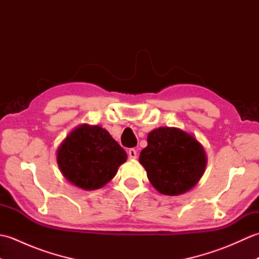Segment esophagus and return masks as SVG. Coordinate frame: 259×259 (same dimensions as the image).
<instances>
[{
	"label": "esophagus",
	"instance_id": "obj_1",
	"mask_svg": "<svg viewBox=\"0 0 259 259\" xmlns=\"http://www.w3.org/2000/svg\"><path fill=\"white\" fill-rule=\"evenodd\" d=\"M128 156H129L130 159H136L137 158V151H136V149H129Z\"/></svg>",
	"mask_w": 259,
	"mask_h": 259
}]
</instances>
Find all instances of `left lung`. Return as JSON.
Returning <instances> with one entry per match:
<instances>
[{
	"mask_svg": "<svg viewBox=\"0 0 259 259\" xmlns=\"http://www.w3.org/2000/svg\"><path fill=\"white\" fill-rule=\"evenodd\" d=\"M139 162L151 185L162 195L178 196L197 185L207 166L205 149L194 136L160 126L148 135Z\"/></svg>",
	"mask_w": 259,
	"mask_h": 259,
	"instance_id": "1",
	"label": "left lung"
}]
</instances>
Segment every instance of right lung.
Masks as SVG:
<instances>
[{
  "label": "right lung",
  "mask_w": 259,
  "mask_h": 259,
  "mask_svg": "<svg viewBox=\"0 0 259 259\" xmlns=\"http://www.w3.org/2000/svg\"><path fill=\"white\" fill-rule=\"evenodd\" d=\"M125 160V151L100 125L82 124L73 129L57 151L64 178L84 190L108 184Z\"/></svg>",
  "instance_id": "right-lung-1"
}]
</instances>
